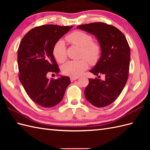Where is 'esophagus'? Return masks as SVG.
I'll list each match as a JSON object with an SVG mask.
<instances>
[{
  "label": "esophagus",
  "mask_w": 150,
  "mask_h": 150,
  "mask_svg": "<svg viewBox=\"0 0 150 150\" xmlns=\"http://www.w3.org/2000/svg\"><path fill=\"white\" fill-rule=\"evenodd\" d=\"M79 79L78 77H70V80H71V82H73L75 80H77V79Z\"/></svg>",
  "instance_id": "1"
}]
</instances>
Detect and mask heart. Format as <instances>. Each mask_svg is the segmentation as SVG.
Wrapping results in <instances>:
<instances>
[{
    "label": "heart",
    "mask_w": 150,
    "mask_h": 150,
    "mask_svg": "<svg viewBox=\"0 0 150 150\" xmlns=\"http://www.w3.org/2000/svg\"><path fill=\"white\" fill-rule=\"evenodd\" d=\"M65 39L71 45L81 47L80 57L83 59L68 61L62 66V71L66 75L79 77L88 68V62L91 64H95L98 62L101 54V46L98 42L93 40L90 34L82 31H73ZM53 55L58 62L62 63L66 60L67 48L62 40H59L54 44Z\"/></svg>",
    "instance_id": "b5f03b06"
}]
</instances>
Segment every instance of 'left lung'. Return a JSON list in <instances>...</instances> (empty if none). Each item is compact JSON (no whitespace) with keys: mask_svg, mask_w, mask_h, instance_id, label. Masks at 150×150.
<instances>
[{"mask_svg":"<svg viewBox=\"0 0 150 150\" xmlns=\"http://www.w3.org/2000/svg\"><path fill=\"white\" fill-rule=\"evenodd\" d=\"M77 28L94 35L101 46V57L90 72L105 75L103 81L90 79L85 88L86 100L93 106H107L115 100L128 81L130 48L124 35L117 28L104 22L82 24Z\"/></svg>","mask_w":150,"mask_h":150,"instance_id":"1","label":"left lung"}]
</instances>
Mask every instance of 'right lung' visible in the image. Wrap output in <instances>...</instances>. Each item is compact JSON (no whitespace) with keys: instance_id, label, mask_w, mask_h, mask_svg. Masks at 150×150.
I'll return each mask as SVG.
<instances>
[{"instance_id":"right-lung-1","label":"right lung","mask_w":150,"mask_h":150,"mask_svg":"<svg viewBox=\"0 0 150 150\" xmlns=\"http://www.w3.org/2000/svg\"><path fill=\"white\" fill-rule=\"evenodd\" d=\"M72 27L54 24L37 26L25 35L19 45V80L31 99L42 107L58 104L71 82L68 77L49 80L47 75L50 72L59 73L53 47Z\"/></svg>"}]
</instances>
